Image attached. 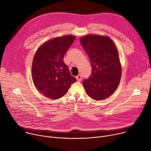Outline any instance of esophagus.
<instances>
[{"label": "esophagus", "mask_w": 151, "mask_h": 151, "mask_svg": "<svg viewBox=\"0 0 151 151\" xmlns=\"http://www.w3.org/2000/svg\"><path fill=\"white\" fill-rule=\"evenodd\" d=\"M76 79L78 81H81L82 79V76L80 74V75H78L76 77Z\"/></svg>", "instance_id": "1"}]
</instances>
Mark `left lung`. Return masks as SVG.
I'll list each match as a JSON object with an SVG mask.
<instances>
[{
  "label": "left lung",
  "mask_w": 151,
  "mask_h": 151,
  "mask_svg": "<svg viewBox=\"0 0 151 151\" xmlns=\"http://www.w3.org/2000/svg\"><path fill=\"white\" fill-rule=\"evenodd\" d=\"M79 40L92 67L90 77L83 82V87L91 99L104 100L114 93L120 82L122 69L118 49L107 36L90 34Z\"/></svg>",
  "instance_id": "1"
}]
</instances>
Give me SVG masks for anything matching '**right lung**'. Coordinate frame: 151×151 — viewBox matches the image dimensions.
<instances>
[{"label":"right lung","instance_id":"1","mask_svg":"<svg viewBox=\"0 0 151 151\" xmlns=\"http://www.w3.org/2000/svg\"><path fill=\"white\" fill-rule=\"evenodd\" d=\"M76 39L65 35L50 39L37 50L32 62V75L37 90L46 97L58 99L76 81L63 61L64 54Z\"/></svg>","mask_w":151,"mask_h":151}]
</instances>
